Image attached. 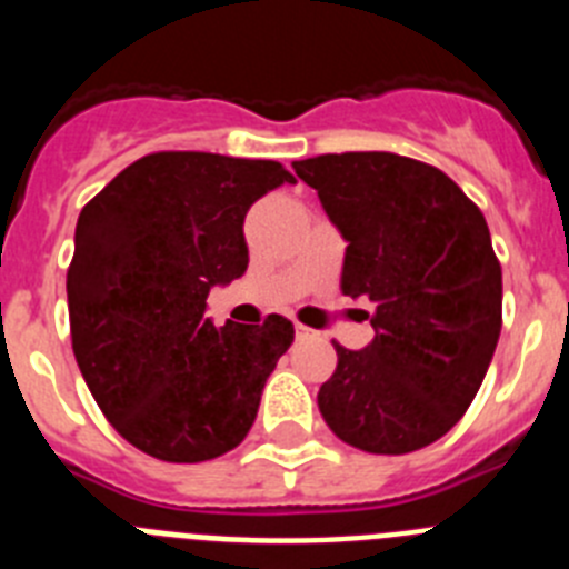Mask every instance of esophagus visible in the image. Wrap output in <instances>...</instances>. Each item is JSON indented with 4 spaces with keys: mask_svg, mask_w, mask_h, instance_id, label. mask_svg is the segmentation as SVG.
<instances>
[{
    "mask_svg": "<svg viewBox=\"0 0 569 569\" xmlns=\"http://www.w3.org/2000/svg\"><path fill=\"white\" fill-rule=\"evenodd\" d=\"M313 336V330L305 328V325H296V339H310Z\"/></svg>",
    "mask_w": 569,
    "mask_h": 569,
    "instance_id": "34e87169",
    "label": "esophagus"
}]
</instances>
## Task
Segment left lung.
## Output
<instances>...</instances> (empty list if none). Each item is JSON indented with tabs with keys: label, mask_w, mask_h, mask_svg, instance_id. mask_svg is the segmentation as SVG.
<instances>
[{
	"label": "left lung",
	"mask_w": 569,
	"mask_h": 569,
	"mask_svg": "<svg viewBox=\"0 0 569 569\" xmlns=\"http://www.w3.org/2000/svg\"><path fill=\"white\" fill-rule=\"evenodd\" d=\"M347 241L341 293L370 305L361 350L336 345L319 410L347 445L413 453L479 393L501 333V264L485 216L439 168L399 153L293 162Z\"/></svg>",
	"instance_id": "left-lung-1"
}]
</instances>
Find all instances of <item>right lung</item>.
<instances>
[{
    "mask_svg": "<svg viewBox=\"0 0 569 569\" xmlns=\"http://www.w3.org/2000/svg\"><path fill=\"white\" fill-rule=\"evenodd\" d=\"M293 173L219 153H150L79 213L68 270L73 356L110 425L162 461H208L253 427L293 325L216 328L208 293L248 270L244 216Z\"/></svg>",
    "mask_w": 569,
    "mask_h": 569,
    "instance_id": "1",
    "label": "right lung"
}]
</instances>
